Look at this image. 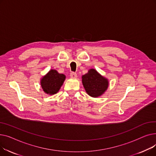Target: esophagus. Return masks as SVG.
Wrapping results in <instances>:
<instances>
[{"mask_svg": "<svg viewBox=\"0 0 156 156\" xmlns=\"http://www.w3.org/2000/svg\"><path fill=\"white\" fill-rule=\"evenodd\" d=\"M70 76L73 78H77V74L75 72H72L70 73Z\"/></svg>", "mask_w": 156, "mask_h": 156, "instance_id": "1", "label": "esophagus"}]
</instances>
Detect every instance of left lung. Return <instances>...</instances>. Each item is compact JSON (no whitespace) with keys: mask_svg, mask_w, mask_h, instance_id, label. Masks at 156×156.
<instances>
[{"mask_svg":"<svg viewBox=\"0 0 156 156\" xmlns=\"http://www.w3.org/2000/svg\"><path fill=\"white\" fill-rule=\"evenodd\" d=\"M82 83L87 93L93 97H97L103 94L109 85L108 80L94 69H90L83 75Z\"/></svg>","mask_w":156,"mask_h":156,"instance_id":"8db88e82","label":"left lung"}]
</instances>
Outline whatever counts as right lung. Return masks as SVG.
<instances>
[{"instance_id": "obj_1", "label": "right lung", "mask_w": 156, "mask_h": 156, "mask_svg": "<svg viewBox=\"0 0 156 156\" xmlns=\"http://www.w3.org/2000/svg\"><path fill=\"white\" fill-rule=\"evenodd\" d=\"M66 76L56 70L51 69L41 80V87L47 94L53 95L59 90Z\"/></svg>"}]
</instances>
